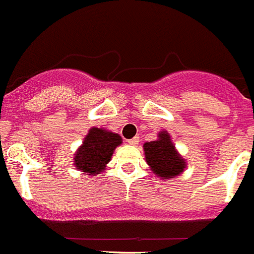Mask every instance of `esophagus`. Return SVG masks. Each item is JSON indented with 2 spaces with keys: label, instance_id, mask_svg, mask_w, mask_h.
Instances as JSON below:
<instances>
[{
  "label": "esophagus",
  "instance_id": "obj_1",
  "mask_svg": "<svg viewBox=\"0 0 254 254\" xmlns=\"http://www.w3.org/2000/svg\"><path fill=\"white\" fill-rule=\"evenodd\" d=\"M127 142H128L129 145H133V146H136V145H138V142H139V138H138V137H133V138L128 139V141H127Z\"/></svg>",
  "mask_w": 254,
  "mask_h": 254
}]
</instances>
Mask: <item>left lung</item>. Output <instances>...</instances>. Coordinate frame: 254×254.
<instances>
[{"mask_svg":"<svg viewBox=\"0 0 254 254\" xmlns=\"http://www.w3.org/2000/svg\"><path fill=\"white\" fill-rule=\"evenodd\" d=\"M145 148L146 162L150 165L153 173L157 174L164 180L175 178L183 173L186 167L185 161L176 152L175 146L171 143V139L167 132L159 133L157 141H151L143 145Z\"/></svg>","mask_w":254,"mask_h":254,"instance_id":"obj_1","label":"left lung"}]
</instances>
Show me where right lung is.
<instances>
[{"instance_id":"right-lung-1","label":"right lung","mask_w":254,"mask_h":254,"mask_svg":"<svg viewBox=\"0 0 254 254\" xmlns=\"http://www.w3.org/2000/svg\"><path fill=\"white\" fill-rule=\"evenodd\" d=\"M121 143L122 138L120 134L94 127L90 129L83 145L75 153L74 165L88 175H97L102 173L111 160L115 148Z\"/></svg>"}]
</instances>
